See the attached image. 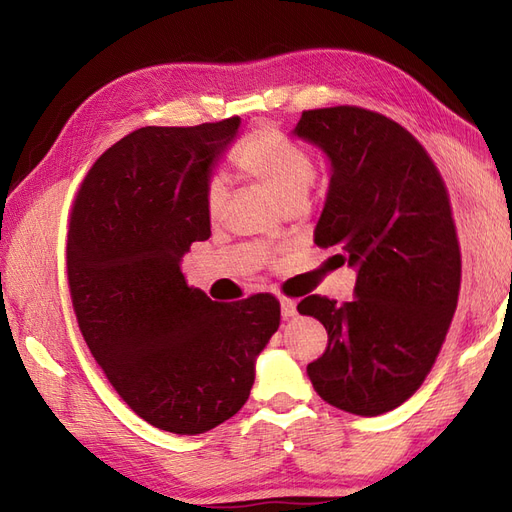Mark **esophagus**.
Returning <instances> with one entry per match:
<instances>
[{"label":"esophagus","mask_w":512,"mask_h":512,"mask_svg":"<svg viewBox=\"0 0 512 512\" xmlns=\"http://www.w3.org/2000/svg\"><path fill=\"white\" fill-rule=\"evenodd\" d=\"M280 307H282V318H292V316H297V303H294L292 299H286V297H282L280 299Z\"/></svg>","instance_id":"1"}]
</instances>
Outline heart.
<instances>
[{
    "mask_svg": "<svg viewBox=\"0 0 512 512\" xmlns=\"http://www.w3.org/2000/svg\"><path fill=\"white\" fill-rule=\"evenodd\" d=\"M235 166L243 177L258 183L282 209L305 200L314 181V162L309 153L273 126H258L245 136L235 153ZM224 196V183L211 179L207 185L209 215H218Z\"/></svg>",
    "mask_w": 512,
    "mask_h": 512,
    "instance_id": "obj_1",
    "label": "heart"
}]
</instances>
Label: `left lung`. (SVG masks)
I'll list each match as a JSON object with an SVG mask.
<instances>
[{"label":"left lung","instance_id":"obj_1","mask_svg":"<svg viewBox=\"0 0 512 512\" xmlns=\"http://www.w3.org/2000/svg\"><path fill=\"white\" fill-rule=\"evenodd\" d=\"M292 134L331 164L314 241L356 271L352 301L297 305L329 333L307 376L327 404L378 416L416 393L451 327L461 254L448 192L423 145L380 113L303 111Z\"/></svg>","mask_w":512,"mask_h":512}]
</instances>
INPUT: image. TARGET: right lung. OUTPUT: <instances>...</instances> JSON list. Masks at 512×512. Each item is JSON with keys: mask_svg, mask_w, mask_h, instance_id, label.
<instances>
[{"mask_svg": "<svg viewBox=\"0 0 512 512\" xmlns=\"http://www.w3.org/2000/svg\"><path fill=\"white\" fill-rule=\"evenodd\" d=\"M239 126L230 117L123 136L72 207L68 282L85 342L119 397L179 436L243 408L280 327L273 294L215 303L181 273L190 245L211 237L207 185Z\"/></svg>", "mask_w": 512, "mask_h": 512, "instance_id": "right-lung-1", "label": "right lung"}]
</instances>
